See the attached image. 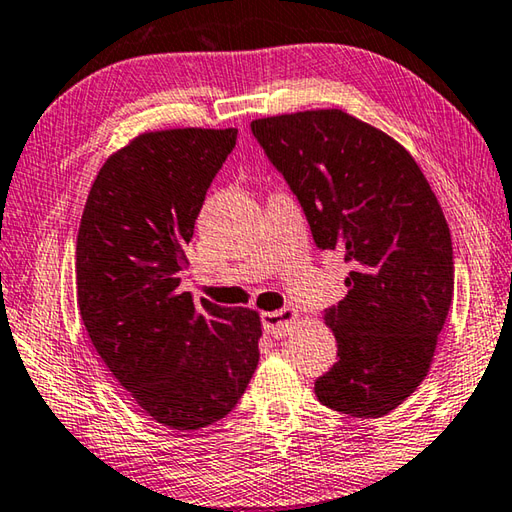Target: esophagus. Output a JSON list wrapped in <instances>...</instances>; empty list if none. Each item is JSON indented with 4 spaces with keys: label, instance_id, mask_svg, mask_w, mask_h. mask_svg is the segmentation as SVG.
Here are the masks:
<instances>
[{
    "label": "esophagus",
    "instance_id": "obj_1",
    "mask_svg": "<svg viewBox=\"0 0 512 512\" xmlns=\"http://www.w3.org/2000/svg\"><path fill=\"white\" fill-rule=\"evenodd\" d=\"M300 315L291 309L262 313V327L266 333H271L273 338H284L295 329V322Z\"/></svg>",
    "mask_w": 512,
    "mask_h": 512
}]
</instances>
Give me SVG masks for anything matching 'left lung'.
I'll list each match as a JSON object with an SVG mask.
<instances>
[{
  "instance_id": "obj_1",
  "label": "left lung",
  "mask_w": 512,
  "mask_h": 512,
  "mask_svg": "<svg viewBox=\"0 0 512 512\" xmlns=\"http://www.w3.org/2000/svg\"><path fill=\"white\" fill-rule=\"evenodd\" d=\"M300 201L315 246L345 255L347 295L324 311L338 362L315 380L331 410L378 418L430 371L448 318V221L412 154L345 114L313 109L250 123Z\"/></svg>"
}]
</instances>
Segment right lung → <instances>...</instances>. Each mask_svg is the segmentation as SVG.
Masks as SVG:
<instances>
[{
    "instance_id": "obj_1",
    "label": "right lung",
    "mask_w": 512,
    "mask_h": 512,
    "mask_svg": "<svg viewBox=\"0 0 512 512\" xmlns=\"http://www.w3.org/2000/svg\"><path fill=\"white\" fill-rule=\"evenodd\" d=\"M237 129L147 132L100 167L76 246L78 309L145 414L194 432L237 405L259 362V313L181 293L185 246Z\"/></svg>"
}]
</instances>
